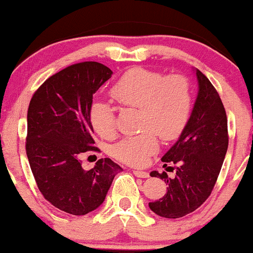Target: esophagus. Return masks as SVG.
Returning a JSON list of instances; mask_svg holds the SVG:
<instances>
[{"mask_svg": "<svg viewBox=\"0 0 253 253\" xmlns=\"http://www.w3.org/2000/svg\"><path fill=\"white\" fill-rule=\"evenodd\" d=\"M134 174L136 177H139V178H147L149 177V173L145 171H137V169H135L134 171Z\"/></svg>", "mask_w": 253, "mask_h": 253, "instance_id": "34e87169", "label": "esophagus"}]
</instances>
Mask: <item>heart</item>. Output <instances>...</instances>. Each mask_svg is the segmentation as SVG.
Wrapping results in <instances>:
<instances>
[{
    "label": "heart",
    "instance_id": "heart-1",
    "mask_svg": "<svg viewBox=\"0 0 253 253\" xmlns=\"http://www.w3.org/2000/svg\"><path fill=\"white\" fill-rule=\"evenodd\" d=\"M111 97L123 108H137L141 131L126 136L113 146V156L131 166H141L159 149V137L173 140L183 131L193 107V89L182 74L165 75L156 70L134 67L124 72L111 87ZM89 123L103 139L116 135V114L103 101L89 106Z\"/></svg>",
    "mask_w": 253,
    "mask_h": 253
}]
</instances>
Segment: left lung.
<instances>
[{
    "label": "left lung",
    "instance_id": "obj_1",
    "mask_svg": "<svg viewBox=\"0 0 253 253\" xmlns=\"http://www.w3.org/2000/svg\"><path fill=\"white\" fill-rule=\"evenodd\" d=\"M199 91L191 118L176 144L161 159L176 165V177L152 171L167 183V193L149 203L155 214L177 219L198 209L216 183L229 145L227 118L219 93L208 77L197 69Z\"/></svg>",
    "mask_w": 253,
    "mask_h": 253
}]
</instances>
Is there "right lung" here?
I'll return each instance as SVG.
<instances>
[{
	"mask_svg": "<svg viewBox=\"0 0 253 253\" xmlns=\"http://www.w3.org/2000/svg\"><path fill=\"white\" fill-rule=\"evenodd\" d=\"M113 75L96 61L70 65L34 92L27 114L26 151L39 191L55 208L86 215L103 203L122 167L101 159L84 171L80 155L99 151L88 111L93 94Z\"/></svg>",
	"mask_w": 253,
	"mask_h": 253,
	"instance_id": "1",
	"label": "right lung"
}]
</instances>
